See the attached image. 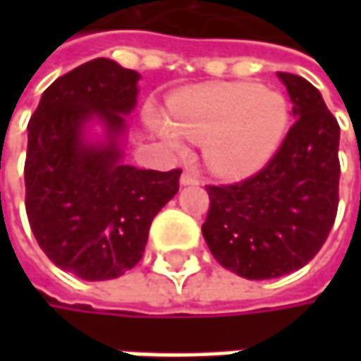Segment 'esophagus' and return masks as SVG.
I'll list each match as a JSON object with an SVG mask.
<instances>
[{
  "label": "esophagus",
  "mask_w": 361,
  "mask_h": 361,
  "mask_svg": "<svg viewBox=\"0 0 361 361\" xmlns=\"http://www.w3.org/2000/svg\"><path fill=\"white\" fill-rule=\"evenodd\" d=\"M180 185H199V176L192 173H188V171H185V173L180 174Z\"/></svg>",
  "instance_id": "esophagus-1"
}]
</instances>
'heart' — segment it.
<instances>
[{"label": "heart", "instance_id": "obj_1", "mask_svg": "<svg viewBox=\"0 0 361 361\" xmlns=\"http://www.w3.org/2000/svg\"><path fill=\"white\" fill-rule=\"evenodd\" d=\"M171 124L150 118V126L174 150L183 140L204 145L207 166L225 178H247L263 171L279 148L291 124V108L281 92L257 84H221L174 98Z\"/></svg>", "mask_w": 361, "mask_h": 361}]
</instances>
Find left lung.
<instances>
[{"mask_svg":"<svg viewBox=\"0 0 361 361\" xmlns=\"http://www.w3.org/2000/svg\"><path fill=\"white\" fill-rule=\"evenodd\" d=\"M295 122L269 164L233 185H209L202 237L225 269L273 279L307 265L338 213L340 126L305 78L277 72Z\"/></svg>","mask_w":361,"mask_h":361,"instance_id":"left-lung-1","label":"left lung"}]
</instances>
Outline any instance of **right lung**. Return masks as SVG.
<instances>
[{
    "label": "right lung",
    "instance_id": "add662e5",
    "mask_svg": "<svg viewBox=\"0 0 361 361\" xmlns=\"http://www.w3.org/2000/svg\"><path fill=\"white\" fill-rule=\"evenodd\" d=\"M140 74L96 58L60 76L27 124L25 213L42 251L86 281L116 279L145 253L148 229L178 192L180 171H145L122 162L126 116ZM105 126L90 141L87 124Z\"/></svg>",
    "mask_w": 361,
    "mask_h": 361
}]
</instances>
